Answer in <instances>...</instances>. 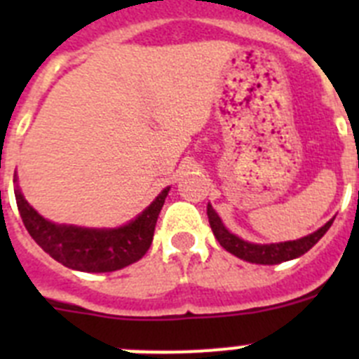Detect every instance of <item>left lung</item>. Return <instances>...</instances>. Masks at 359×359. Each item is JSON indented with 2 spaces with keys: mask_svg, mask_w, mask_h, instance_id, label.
I'll list each match as a JSON object with an SVG mask.
<instances>
[{
  "mask_svg": "<svg viewBox=\"0 0 359 359\" xmlns=\"http://www.w3.org/2000/svg\"><path fill=\"white\" fill-rule=\"evenodd\" d=\"M208 214V223H210L212 231H214L215 239L219 241V244L223 246L226 252L233 253L236 257L243 259V261L255 262V264H280V262L291 261V259H297V257L304 255L306 252H309L316 243L323 237V233L331 228L332 219L329 223L323 224L320 230H316L315 233L311 236L302 237V239L297 241H287V243H277V244H252L246 243V241L239 239L233 233L226 230L221 223L219 215L215 214L212 205L207 207Z\"/></svg>",
  "mask_w": 359,
  "mask_h": 359,
  "instance_id": "8db88e82",
  "label": "left lung"
}]
</instances>
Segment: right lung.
I'll return each instance as SVG.
<instances>
[{"label":"right lung","instance_id":"right-lung-1","mask_svg":"<svg viewBox=\"0 0 359 359\" xmlns=\"http://www.w3.org/2000/svg\"><path fill=\"white\" fill-rule=\"evenodd\" d=\"M169 189H165L135 221L115 230L68 226L46 221L15 189L19 214L32 239L57 262L79 271L106 273L140 261L154 236L158 215Z\"/></svg>","mask_w":359,"mask_h":359}]
</instances>
